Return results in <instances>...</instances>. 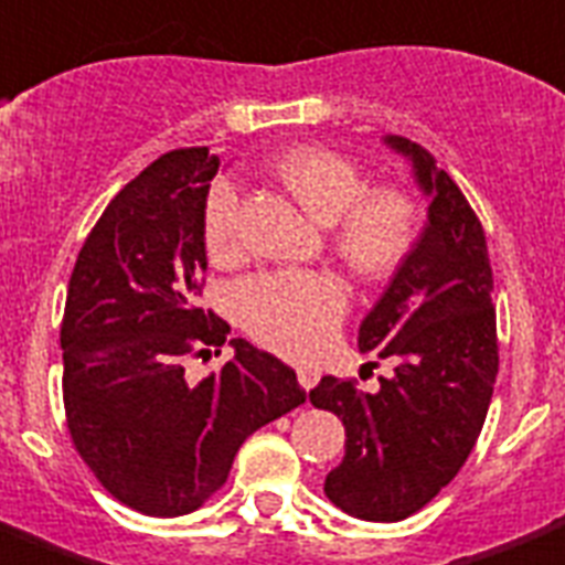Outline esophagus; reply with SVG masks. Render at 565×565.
<instances>
[{
  "label": "esophagus",
  "mask_w": 565,
  "mask_h": 565,
  "mask_svg": "<svg viewBox=\"0 0 565 565\" xmlns=\"http://www.w3.org/2000/svg\"><path fill=\"white\" fill-rule=\"evenodd\" d=\"M318 377H321V374H318V367H297L299 386H302L306 393H309V390H312L315 383H318Z\"/></svg>",
  "instance_id": "esophagus-1"
}]
</instances>
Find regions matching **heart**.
<instances>
[{"label":"heart","mask_w":565,"mask_h":565,"mask_svg":"<svg viewBox=\"0 0 565 565\" xmlns=\"http://www.w3.org/2000/svg\"><path fill=\"white\" fill-rule=\"evenodd\" d=\"M275 179L328 228L333 256L359 278H386L408 259L417 241V206L398 188L367 191V179L349 157L328 148H294L271 163ZM203 241L210 256H232L237 247V188L228 179L213 185L203 210ZM237 318L247 331L284 355H312L331 340L347 312V290L318 271L253 275L234 294Z\"/></svg>","instance_id":"obj_1"}]
</instances>
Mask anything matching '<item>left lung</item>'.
Wrapping results in <instances>:
<instances>
[{
    "label": "left lung",
    "mask_w": 565,
    "mask_h": 565,
    "mask_svg": "<svg viewBox=\"0 0 565 565\" xmlns=\"http://www.w3.org/2000/svg\"><path fill=\"white\" fill-rule=\"evenodd\" d=\"M383 145L408 160L427 201L414 250L359 328V352L390 359L393 377H380L374 393L324 377L309 393L315 408L347 427V455L324 479V494L367 523L412 516L458 476L498 377L482 225L427 148L402 136H383Z\"/></svg>",
    "instance_id": "1"
}]
</instances>
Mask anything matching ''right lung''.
I'll return each mask as SVG.
<instances>
[{"label": "right lung", "mask_w": 565, "mask_h": 565, "mask_svg": "<svg viewBox=\"0 0 565 565\" xmlns=\"http://www.w3.org/2000/svg\"><path fill=\"white\" fill-rule=\"evenodd\" d=\"M216 170L210 148L153 160L107 203L67 284L61 386L73 445L107 492L145 516L201 508L244 439L306 402L294 367L241 337L218 375L184 377L188 354L232 333L198 306Z\"/></svg>", "instance_id": "right-lung-1"}]
</instances>
